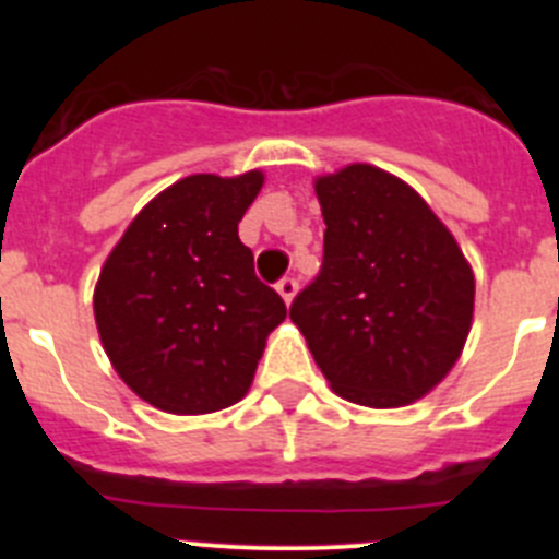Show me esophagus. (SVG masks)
<instances>
[{"instance_id": "esophagus-1", "label": "esophagus", "mask_w": 559, "mask_h": 559, "mask_svg": "<svg viewBox=\"0 0 559 559\" xmlns=\"http://www.w3.org/2000/svg\"><path fill=\"white\" fill-rule=\"evenodd\" d=\"M296 288H299V285H296L294 276H283V280H280V283H276V290H280V296H283V299H285V305L294 302Z\"/></svg>"}]
</instances>
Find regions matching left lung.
Returning <instances> with one entry per match:
<instances>
[{
  "label": "left lung",
  "mask_w": 559,
  "mask_h": 559,
  "mask_svg": "<svg viewBox=\"0 0 559 559\" xmlns=\"http://www.w3.org/2000/svg\"><path fill=\"white\" fill-rule=\"evenodd\" d=\"M316 195L324 260L290 302V322L335 394L408 406L451 372L471 333V263L431 206L380 167L322 176Z\"/></svg>",
  "instance_id": "8db88e82"
}]
</instances>
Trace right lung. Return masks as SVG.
<instances>
[{"mask_svg":"<svg viewBox=\"0 0 559 559\" xmlns=\"http://www.w3.org/2000/svg\"><path fill=\"white\" fill-rule=\"evenodd\" d=\"M263 173H195L159 192L114 246L95 322L117 374L170 414H210L249 392L283 296L254 274L237 224Z\"/></svg>","mask_w":559,"mask_h":559,"instance_id":"obj_1","label":"right lung"}]
</instances>
